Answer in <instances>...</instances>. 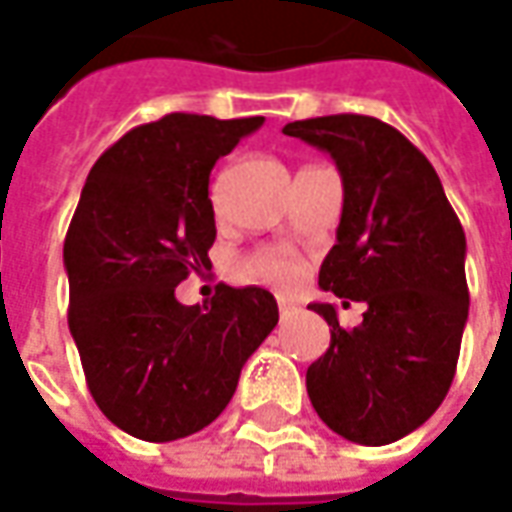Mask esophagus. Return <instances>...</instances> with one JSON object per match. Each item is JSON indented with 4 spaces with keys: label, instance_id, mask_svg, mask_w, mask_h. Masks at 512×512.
<instances>
[{
    "label": "esophagus",
    "instance_id": "1",
    "mask_svg": "<svg viewBox=\"0 0 512 512\" xmlns=\"http://www.w3.org/2000/svg\"><path fill=\"white\" fill-rule=\"evenodd\" d=\"M293 310H296V307H293L291 302H280V316H282V318H288V316H291Z\"/></svg>",
    "mask_w": 512,
    "mask_h": 512
}]
</instances>
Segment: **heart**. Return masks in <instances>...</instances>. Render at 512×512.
Returning a JSON list of instances; mask_svg holds the SVG:
<instances>
[{"instance_id": "1", "label": "heart", "mask_w": 512, "mask_h": 512, "mask_svg": "<svg viewBox=\"0 0 512 512\" xmlns=\"http://www.w3.org/2000/svg\"><path fill=\"white\" fill-rule=\"evenodd\" d=\"M241 274L246 280L291 285L299 274V260L285 249H257L241 263Z\"/></svg>"}]
</instances>
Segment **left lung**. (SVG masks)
I'll return each mask as SVG.
<instances>
[{"label": "left lung", "instance_id": "1", "mask_svg": "<svg viewBox=\"0 0 512 512\" xmlns=\"http://www.w3.org/2000/svg\"><path fill=\"white\" fill-rule=\"evenodd\" d=\"M282 132L324 149L341 171L338 244L318 285L366 305L355 330H343L332 305H310L332 330L330 349L307 368V396L346 441L385 446L421 427L455 380L466 232L430 160L391 124L338 113Z\"/></svg>", "mask_w": 512, "mask_h": 512}]
</instances>
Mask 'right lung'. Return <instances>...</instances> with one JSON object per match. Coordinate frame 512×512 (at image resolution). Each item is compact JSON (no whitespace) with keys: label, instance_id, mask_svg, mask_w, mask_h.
<instances>
[{"label":"right lung","instance_id":"obj_1","mask_svg":"<svg viewBox=\"0 0 512 512\" xmlns=\"http://www.w3.org/2000/svg\"><path fill=\"white\" fill-rule=\"evenodd\" d=\"M260 124L169 113L121 135L85 180L63 244L69 330L94 402L132 438L205 430L277 327L266 288L221 282L207 307L174 296L191 271L210 268V171Z\"/></svg>","mask_w":512,"mask_h":512}]
</instances>
